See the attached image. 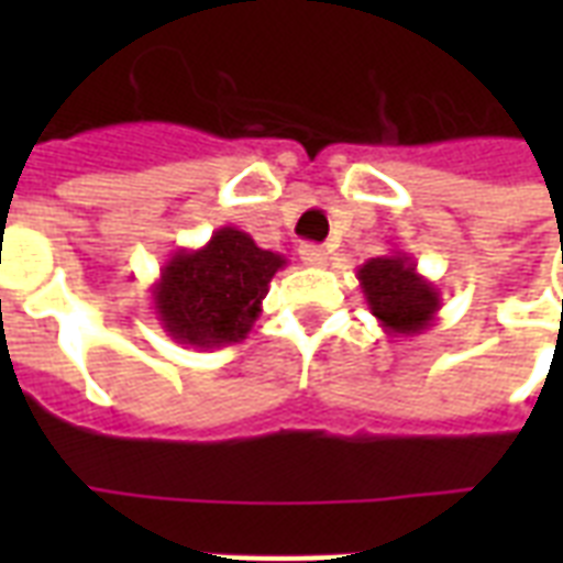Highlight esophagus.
<instances>
[{
  "label": "esophagus",
  "mask_w": 563,
  "mask_h": 563,
  "mask_svg": "<svg viewBox=\"0 0 563 563\" xmlns=\"http://www.w3.org/2000/svg\"><path fill=\"white\" fill-rule=\"evenodd\" d=\"M300 260L312 268H321L327 265V251L321 245H300Z\"/></svg>",
  "instance_id": "esophagus-1"
}]
</instances>
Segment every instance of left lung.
I'll return each mask as SVG.
<instances>
[{
	"mask_svg": "<svg viewBox=\"0 0 563 563\" xmlns=\"http://www.w3.org/2000/svg\"><path fill=\"white\" fill-rule=\"evenodd\" d=\"M356 277L365 291V300H368L371 316L391 339L420 335L435 324L438 309H441V291L435 289V283L420 277L415 260L402 251L374 256L360 265Z\"/></svg>",
	"mask_w": 563,
	"mask_h": 563,
	"instance_id": "8db88e82",
	"label": "left lung"
}]
</instances>
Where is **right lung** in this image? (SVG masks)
<instances>
[{"instance_id":"right-lung-1","label":"right lung","mask_w":563,"mask_h":563,"mask_svg":"<svg viewBox=\"0 0 563 563\" xmlns=\"http://www.w3.org/2000/svg\"><path fill=\"white\" fill-rule=\"evenodd\" d=\"M286 256L265 251L245 230L219 228L201 247H180L152 286L157 321L178 344L210 351L247 339L268 283Z\"/></svg>"}]
</instances>
